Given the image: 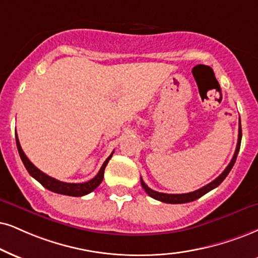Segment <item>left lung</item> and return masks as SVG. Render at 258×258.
Returning a JSON list of instances; mask_svg holds the SVG:
<instances>
[{"label":"left lung","mask_w":258,"mask_h":258,"mask_svg":"<svg viewBox=\"0 0 258 258\" xmlns=\"http://www.w3.org/2000/svg\"><path fill=\"white\" fill-rule=\"evenodd\" d=\"M240 141H241V126H240V119H239V134H238V144H237L236 152H234V155H233V158H232L231 163L228 164V166L225 168L224 172H222L220 176H219L218 178H215L213 182H211L209 184H207V185L201 187V189L195 190V191L187 192V194L158 192V191H154V190H152L151 187H148L147 185H146L144 180H142V178H141V185L145 189V191L147 192L149 196L153 197V199H155V200H158V201H161V202H165V203H172V205H177V203H187V202L195 201V200L200 199V197L205 195V194L209 192L211 190L215 189V187L220 185V184L222 183V180H224L225 178L227 177V174L230 173V171L232 170V167H233L234 163H236L238 152H239V148H240Z\"/></svg>","instance_id":"8db88e82"}]
</instances>
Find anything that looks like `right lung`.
I'll use <instances>...</instances> for the list:
<instances>
[{
    "instance_id": "right-lung-1",
    "label": "right lung",
    "mask_w": 258,
    "mask_h": 258,
    "mask_svg": "<svg viewBox=\"0 0 258 258\" xmlns=\"http://www.w3.org/2000/svg\"><path fill=\"white\" fill-rule=\"evenodd\" d=\"M15 140H17V146H18L19 154H20L22 163H24L25 167H26V170L28 171V173H30L31 176L34 178V179H37L38 182H39L44 187H46L47 190H50V191L56 192V194H61V195H67V196L80 197V196L87 195V194L93 191L95 187L99 186V184L103 182L105 167H106L107 163H109V160L113 154V152H112L110 157L104 161L103 166L100 167L99 172H98L97 176H95L94 178H92V179L88 180V182H85V183H64V182H61V180L55 179V178L47 176V174L41 172L39 168H37L36 166H34V165L32 164L30 160H28V158L26 157V154L24 153V151H22L17 134H15Z\"/></svg>"
}]
</instances>
